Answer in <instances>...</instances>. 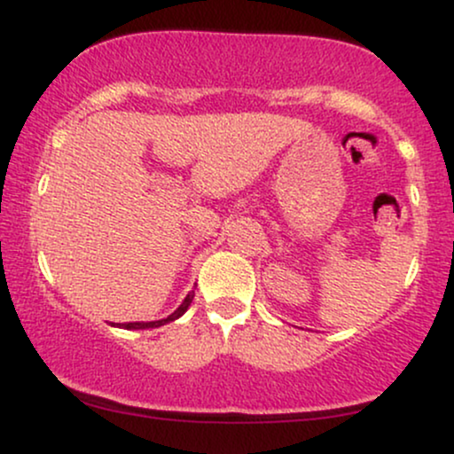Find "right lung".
I'll return each mask as SVG.
<instances>
[{
    "label": "right lung",
    "instance_id": "add662e5",
    "mask_svg": "<svg viewBox=\"0 0 454 454\" xmlns=\"http://www.w3.org/2000/svg\"><path fill=\"white\" fill-rule=\"evenodd\" d=\"M192 299H194V290H192V293L184 299V303L176 307V309L168 317H164V320H155V322H126V325H119V326L129 328V331H138V328H158L161 325H168V322H173V320H176V317H181V316L185 314L187 307L192 305Z\"/></svg>",
    "mask_w": 454,
    "mask_h": 454
}]
</instances>
